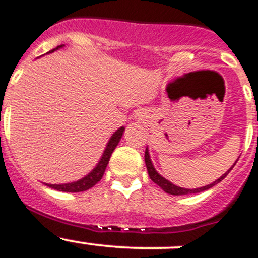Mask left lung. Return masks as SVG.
<instances>
[{
    "label": "left lung",
    "instance_id": "8db88e82",
    "mask_svg": "<svg viewBox=\"0 0 258 258\" xmlns=\"http://www.w3.org/2000/svg\"><path fill=\"white\" fill-rule=\"evenodd\" d=\"M145 163H146V168H148V173H149V177L151 178V180H153L154 183L158 184L159 187H162L163 189H164L167 194L169 195H174V196H179V195H189V194H199V192H202V191H206V189L211 188L213 186H215V184H218L219 182H221V180L224 179V178L227 177L228 173L232 170V168L234 167L233 165L232 168H230L229 170H228L225 174L221 175L220 178H219L218 180H215L214 183L209 184V186H205V187H200V188H195V189H188V188H182V187H178L175 186V184L170 183L169 180H167L165 178H163L162 175L159 174L158 172L155 170V168L153 167V164H151V160H150V156H149V151L148 149L145 150Z\"/></svg>",
    "mask_w": 258,
    "mask_h": 258
}]
</instances>
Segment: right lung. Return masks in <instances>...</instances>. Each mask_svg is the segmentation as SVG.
Here are the masks:
<instances>
[{
    "instance_id": "1",
    "label": "right lung",
    "mask_w": 258,
    "mask_h": 258,
    "mask_svg": "<svg viewBox=\"0 0 258 258\" xmlns=\"http://www.w3.org/2000/svg\"><path fill=\"white\" fill-rule=\"evenodd\" d=\"M62 45H58L57 48H54L53 50L58 49L61 48ZM50 50V52H53ZM124 127H121V128H118L117 131L113 134V136L110 137L109 143H108L107 148H105L104 154H103L102 159H100V162L98 163L95 168L89 173L86 177H84L83 179L78 180V182H72V183H66V184H47L48 187L50 188H54L57 191H63V192H81V191H86V189L91 188L93 186H95L100 179H102L103 174L105 172V168H107L108 163H109V159L112 153L114 151L115 146L118 145L119 140H121L122 135H123Z\"/></svg>"
}]
</instances>
